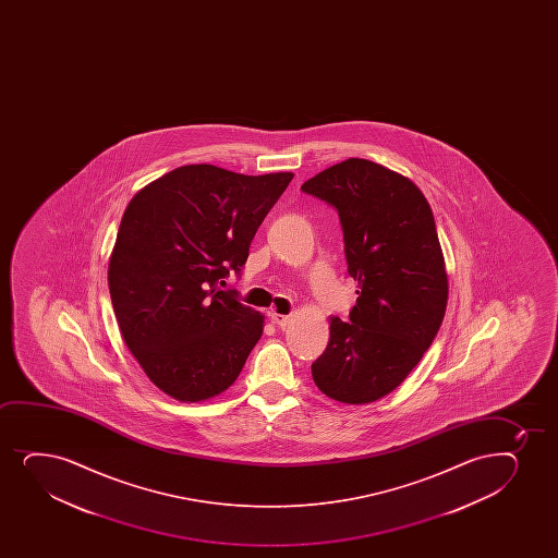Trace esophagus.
<instances>
[{"instance_id": "34e87169", "label": "esophagus", "mask_w": 558, "mask_h": 558, "mask_svg": "<svg viewBox=\"0 0 558 558\" xmlns=\"http://www.w3.org/2000/svg\"><path fill=\"white\" fill-rule=\"evenodd\" d=\"M271 320H274V324H276L277 327H287L290 324V320H292V316L290 314H277L271 313Z\"/></svg>"}]
</instances>
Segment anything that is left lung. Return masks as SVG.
<instances>
[{
	"instance_id": "obj_1",
	"label": "left lung",
	"mask_w": 558,
	"mask_h": 558,
	"mask_svg": "<svg viewBox=\"0 0 558 558\" xmlns=\"http://www.w3.org/2000/svg\"><path fill=\"white\" fill-rule=\"evenodd\" d=\"M302 192L339 211L359 284L350 322L329 320L314 384L342 404H368L408 378L441 327L449 279L434 214L410 179L363 158L329 167Z\"/></svg>"
}]
</instances>
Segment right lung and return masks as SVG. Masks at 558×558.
I'll list each match as a JSON object with an SVG mask.
<instances>
[{"mask_svg": "<svg viewBox=\"0 0 558 558\" xmlns=\"http://www.w3.org/2000/svg\"><path fill=\"white\" fill-rule=\"evenodd\" d=\"M292 179L182 166L126 206L109 294L126 347L169 397L201 402L227 391L263 337V314L219 284L240 276L256 229Z\"/></svg>", "mask_w": 558, "mask_h": 558, "instance_id": "obj_1", "label": "right lung"}]
</instances>
